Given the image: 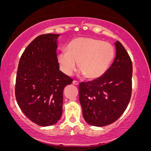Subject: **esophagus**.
Segmentation results:
<instances>
[{
    "mask_svg": "<svg viewBox=\"0 0 151 151\" xmlns=\"http://www.w3.org/2000/svg\"><path fill=\"white\" fill-rule=\"evenodd\" d=\"M73 84H75V85H78V84H79V82L77 81V80H73Z\"/></svg>",
    "mask_w": 151,
    "mask_h": 151,
    "instance_id": "obj_1",
    "label": "esophagus"
}]
</instances>
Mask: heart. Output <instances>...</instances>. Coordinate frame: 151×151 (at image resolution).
<instances>
[{
    "instance_id": "heart-1",
    "label": "heart",
    "mask_w": 151,
    "mask_h": 151,
    "mask_svg": "<svg viewBox=\"0 0 151 151\" xmlns=\"http://www.w3.org/2000/svg\"><path fill=\"white\" fill-rule=\"evenodd\" d=\"M58 55V62L64 73L71 76L80 69L88 79H97L107 71L115 55L110 43L89 38L79 37L72 40Z\"/></svg>"
}]
</instances>
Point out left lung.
I'll use <instances>...</instances> for the list:
<instances>
[{
	"instance_id": "1",
	"label": "left lung",
	"mask_w": 151,
	"mask_h": 151,
	"mask_svg": "<svg viewBox=\"0 0 151 151\" xmlns=\"http://www.w3.org/2000/svg\"><path fill=\"white\" fill-rule=\"evenodd\" d=\"M116 56L104 75L81 82L79 100L84 120L95 127H104L117 120L131 98L133 65L120 42H115Z\"/></svg>"
}]
</instances>
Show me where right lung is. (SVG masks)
<instances>
[{
  "label": "right lung",
  "mask_w": 151,
  "mask_h": 151,
  "mask_svg": "<svg viewBox=\"0 0 151 151\" xmlns=\"http://www.w3.org/2000/svg\"><path fill=\"white\" fill-rule=\"evenodd\" d=\"M58 34H42L24 49L16 73L15 96L22 113L41 127L54 124L63 113V90L73 82L59 70Z\"/></svg>",
  "instance_id": "add662e5"
}]
</instances>
